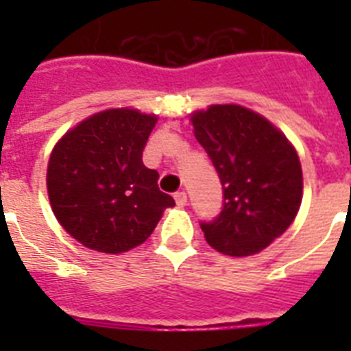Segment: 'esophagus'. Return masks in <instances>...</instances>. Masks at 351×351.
Masks as SVG:
<instances>
[{
  "instance_id": "obj_1",
  "label": "esophagus",
  "mask_w": 351,
  "mask_h": 351,
  "mask_svg": "<svg viewBox=\"0 0 351 351\" xmlns=\"http://www.w3.org/2000/svg\"><path fill=\"white\" fill-rule=\"evenodd\" d=\"M175 202H176V206H178V208H184V206H186V204H187L186 191L175 193Z\"/></svg>"
}]
</instances>
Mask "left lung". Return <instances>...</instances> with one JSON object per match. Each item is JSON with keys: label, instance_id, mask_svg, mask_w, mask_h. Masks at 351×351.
Here are the masks:
<instances>
[{"label": "left lung", "instance_id": "8db88e82", "mask_svg": "<svg viewBox=\"0 0 351 351\" xmlns=\"http://www.w3.org/2000/svg\"><path fill=\"white\" fill-rule=\"evenodd\" d=\"M191 121L224 195L220 213L200 222L206 240L224 255L258 253L288 230L300 208L302 169L293 145L240 106H213Z\"/></svg>", "mask_w": 351, "mask_h": 351}]
</instances>
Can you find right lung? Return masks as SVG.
Listing matches in <instances>:
<instances>
[{
	"instance_id": "right-lung-1",
	"label": "right lung",
	"mask_w": 351,
	"mask_h": 351,
	"mask_svg": "<svg viewBox=\"0 0 351 351\" xmlns=\"http://www.w3.org/2000/svg\"><path fill=\"white\" fill-rule=\"evenodd\" d=\"M156 117L109 109L87 118L58 142L47 189L58 222L101 253L143 244L175 200L158 189V173L142 162Z\"/></svg>"
}]
</instances>
